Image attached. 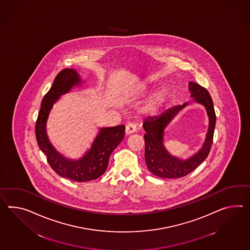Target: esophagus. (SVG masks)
<instances>
[{"mask_svg":"<svg viewBox=\"0 0 250 250\" xmlns=\"http://www.w3.org/2000/svg\"><path fill=\"white\" fill-rule=\"evenodd\" d=\"M135 131H136V126H135L134 124L129 123L127 125L125 126V134H127V135L134 134V133H135Z\"/></svg>","mask_w":250,"mask_h":250,"instance_id":"34e87169","label":"esophagus"}]
</instances>
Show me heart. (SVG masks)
<instances>
[{
  "instance_id": "heart-1",
  "label": "heart",
  "mask_w": 250,
  "mask_h": 250,
  "mask_svg": "<svg viewBox=\"0 0 250 250\" xmlns=\"http://www.w3.org/2000/svg\"><path fill=\"white\" fill-rule=\"evenodd\" d=\"M167 98V90L165 88H161L154 92L147 100L144 106V112L146 113H154L165 103Z\"/></svg>"
}]
</instances>
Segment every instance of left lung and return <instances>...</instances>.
I'll return each mask as SVG.
<instances>
[{
    "label": "left lung",
    "mask_w": 250,
    "mask_h": 250,
    "mask_svg": "<svg viewBox=\"0 0 250 250\" xmlns=\"http://www.w3.org/2000/svg\"><path fill=\"white\" fill-rule=\"evenodd\" d=\"M189 90L190 98H192L191 101L172 106L159 116H149L143 123V127L146 131L144 136L146 163L147 168L156 176L165 179L185 176L203 163L210 151L216 125L212 98L206 88L192 81L189 82ZM191 102L200 103L206 107L209 127L205 143L199 151L189 159H182L170 155L165 148V129L174 117Z\"/></svg>",
    "instance_id": "obj_1"
}]
</instances>
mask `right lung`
Here are the masks:
<instances>
[{
    "mask_svg": "<svg viewBox=\"0 0 250 250\" xmlns=\"http://www.w3.org/2000/svg\"><path fill=\"white\" fill-rule=\"evenodd\" d=\"M85 83L73 68H65L56 77L53 85L44 96L37 119V143L47 156L50 167L61 177L78 183L96 180L106 170L110 155L125 136V125L98 128L97 136L90 148L79 159L67 158L58 152L50 143L47 133V123L50 111L61 96Z\"/></svg>",
    "mask_w": 250,
    "mask_h": 250,
    "instance_id": "add662e5",
    "label": "right lung"
}]
</instances>
